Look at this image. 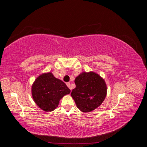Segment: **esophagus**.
I'll use <instances>...</instances> for the list:
<instances>
[{"label": "esophagus", "instance_id": "obj_1", "mask_svg": "<svg viewBox=\"0 0 147 147\" xmlns=\"http://www.w3.org/2000/svg\"><path fill=\"white\" fill-rule=\"evenodd\" d=\"M66 84H67V86L68 87H69V88H70V90H72V89H71V85H70V83H69V82H68V83H66Z\"/></svg>", "mask_w": 147, "mask_h": 147}]
</instances>
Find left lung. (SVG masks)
Here are the masks:
<instances>
[{
  "mask_svg": "<svg viewBox=\"0 0 147 147\" xmlns=\"http://www.w3.org/2000/svg\"><path fill=\"white\" fill-rule=\"evenodd\" d=\"M71 92L77 108L83 112L95 110L104 102L107 92L104 79L94 72H83L75 79Z\"/></svg>",
  "mask_w": 147,
  "mask_h": 147,
  "instance_id": "left-lung-1",
  "label": "left lung"
}]
</instances>
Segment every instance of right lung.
<instances>
[{"label":"right lung","instance_id":"add662e5","mask_svg":"<svg viewBox=\"0 0 147 147\" xmlns=\"http://www.w3.org/2000/svg\"><path fill=\"white\" fill-rule=\"evenodd\" d=\"M32 98L40 108L52 112L58 106L60 100L70 92V89L51 72L44 73L35 79L32 85Z\"/></svg>","mask_w":147,"mask_h":147}]
</instances>
